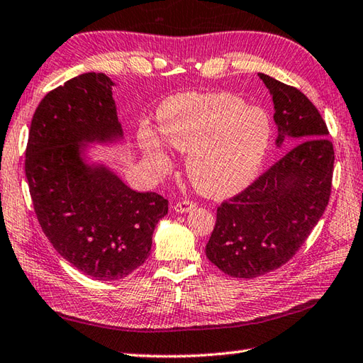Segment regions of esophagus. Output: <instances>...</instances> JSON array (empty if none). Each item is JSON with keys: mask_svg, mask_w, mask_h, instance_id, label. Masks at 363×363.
I'll return each mask as SVG.
<instances>
[{"mask_svg": "<svg viewBox=\"0 0 363 363\" xmlns=\"http://www.w3.org/2000/svg\"><path fill=\"white\" fill-rule=\"evenodd\" d=\"M196 206V202H191V201H182V202H177L174 203V210L177 213H186L189 210H192Z\"/></svg>", "mask_w": 363, "mask_h": 363, "instance_id": "34e87169", "label": "esophagus"}]
</instances>
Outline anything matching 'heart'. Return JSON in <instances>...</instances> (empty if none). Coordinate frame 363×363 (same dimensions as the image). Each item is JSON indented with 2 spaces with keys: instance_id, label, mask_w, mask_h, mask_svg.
I'll return each instance as SVG.
<instances>
[{
  "instance_id": "obj_1",
  "label": "heart",
  "mask_w": 363,
  "mask_h": 363,
  "mask_svg": "<svg viewBox=\"0 0 363 363\" xmlns=\"http://www.w3.org/2000/svg\"><path fill=\"white\" fill-rule=\"evenodd\" d=\"M158 127L169 145L188 153L191 182L211 197L246 188L260 171L271 138L266 113L224 92L174 95L160 106ZM140 144L155 167L171 164L166 147L150 130L140 133Z\"/></svg>"
}]
</instances>
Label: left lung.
<instances>
[{
    "instance_id": "obj_1",
    "label": "left lung",
    "mask_w": 363,
    "mask_h": 363,
    "mask_svg": "<svg viewBox=\"0 0 363 363\" xmlns=\"http://www.w3.org/2000/svg\"><path fill=\"white\" fill-rule=\"evenodd\" d=\"M274 101L282 145H293L246 189L218 206L205 254L227 276L254 279L291 260L329 203L334 145L321 114L299 89L258 73Z\"/></svg>"
}]
</instances>
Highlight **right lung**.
<instances>
[{"label": "right lung", "mask_w": 363, "mask_h": 363, "mask_svg": "<svg viewBox=\"0 0 363 363\" xmlns=\"http://www.w3.org/2000/svg\"><path fill=\"white\" fill-rule=\"evenodd\" d=\"M105 73H83L50 91L29 128L25 174L37 220L53 247L95 280L130 276L150 255L167 213L157 192H138L81 160L78 143L122 136Z\"/></svg>", "instance_id": "1"}]
</instances>
